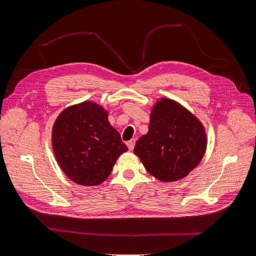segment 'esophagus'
I'll return each mask as SVG.
<instances>
[{
    "mask_svg": "<svg viewBox=\"0 0 256 256\" xmlns=\"http://www.w3.org/2000/svg\"><path fill=\"white\" fill-rule=\"evenodd\" d=\"M134 146H135V140H134V138H133V140H130L128 142V150H132L134 148Z\"/></svg>",
    "mask_w": 256,
    "mask_h": 256,
    "instance_id": "esophagus-1",
    "label": "esophagus"
}]
</instances>
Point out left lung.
Wrapping results in <instances>:
<instances>
[{
  "label": "left lung",
  "instance_id": "left-lung-1",
  "mask_svg": "<svg viewBox=\"0 0 256 256\" xmlns=\"http://www.w3.org/2000/svg\"><path fill=\"white\" fill-rule=\"evenodd\" d=\"M206 135L199 120L187 108L162 98L152 108L148 134L134 148L145 170L160 182L186 177L202 160Z\"/></svg>",
  "mask_w": 256,
  "mask_h": 256
}]
</instances>
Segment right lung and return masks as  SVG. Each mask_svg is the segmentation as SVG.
I'll return each instance as SVG.
<instances>
[{"instance_id":"add662e5","label":"right lung","mask_w":256,"mask_h":256,"mask_svg":"<svg viewBox=\"0 0 256 256\" xmlns=\"http://www.w3.org/2000/svg\"><path fill=\"white\" fill-rule=\"evenodd\" d=\"M52 140L59 166L84 186L104 182L118 156L128 150L108 123V112L90 101L64 108L54 124Z\"/></svg>"}]
</instances>
